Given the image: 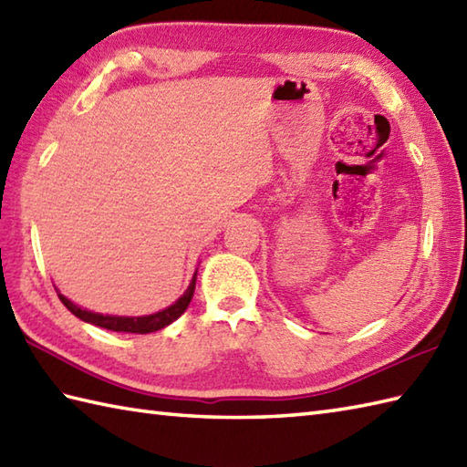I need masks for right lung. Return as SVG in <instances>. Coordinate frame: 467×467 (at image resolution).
<instances>
[{"label": "right lung", "instance_id": "1", "mask_svg": "<svg viewBox=\"0 0 467 467\" xmlns=\"http://www.w3.org/2000/svg\"><path fill=\"white\" fill-rule=\"evenodd\" d=\"M194 286H196V271L191 285H188V289L178 296V299L171 305L166 306V309L152 313V315H142V317H122V315H102V313H94V311H88L82 309V306H78L76 303H72L59 293L57 289V296L59 301L66 305L67 311H72L78 319H82L86 323H92L96 327H104V329H110V331H118V333H154L158 329H164L171 323H174L178 317H181L186 309L188 305L192 301V295H194Z\"/></svg>", "mask_w": 467, "mask_h": 467}]
</instances>
